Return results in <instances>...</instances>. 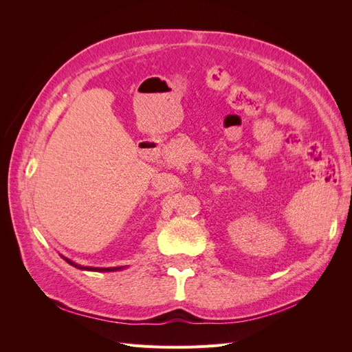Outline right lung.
<instances>
[{"label":"right lung","mask_w":352,"mask_h":352,"mask_svg":"<svg viewBox=\"0 0 352 352\" xmlns=\"http://www.w3.org/2000/svg\"><path fill=\"white\" fill-rule=\"evenodd\" d=\"M61 258L66 260L70 265H73V267L80 269V270H88V272H117V270L126 269V265H122V267H89V265H80V264H78V263H74V261L66 258L65 255H61Z\"/></svg>","instance_id":"1"}]
</instances>
